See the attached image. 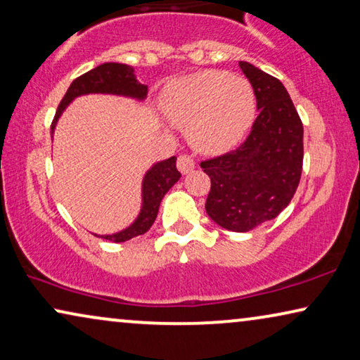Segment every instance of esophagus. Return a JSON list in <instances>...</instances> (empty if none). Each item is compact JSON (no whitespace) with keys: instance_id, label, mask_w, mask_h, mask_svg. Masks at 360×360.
<instances>
[{"instance_id":"esophagus-1","label":"esophagus","mask_w":360,"mask_h":360,"mask_svg":"<svg viewBox=\"0 0 360 360\" xmlns=\"http://www.w3.org/2000/svg\"><path fill=\"white\" fill-rule=\"evenodd\" d=\"M194 168H195V161H194V158H192V156H189V155H181L179 156V158H178V169L181 171L182 174L191 173V171Z\"/></svg>"}]
</instances>
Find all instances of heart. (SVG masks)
Masks as SVG:
<instances>
[{"label": "heart", "instance_id": "1", "mask_svg": "<svg viewBox=\"0 0 360 360\" xmlns=\"http://www.w3.org/2000/svg\"><path fill=\"white\" fill-rule=\"evenodd\" d=\"M163 109L187 127L191 143L207 153L235 146L255 119V93L245 78L224 72H199L168 86Z\"/></svg>", "mask_w": 360, "mask_h": 360}]
</instances>
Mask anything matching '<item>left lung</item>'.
<instances>
[{
  "mask_svg": "<svg viewBox=\"0 0 360 360\" xmlns=\"http://www.w3.org/2000/svg\"><path fill=\"white\" fill-rule=\"evenodd\" d=\"M259 110L236 150L205 160L210 178L205 210L221 229L245 233L276 219L290 204L302 176L303 125L279 79L240 62Z\"/></svg>",
  "mask_w": 360,
  "mask_h": 360,
  "instance_id": "obj_1",
  "label": "left lung"
}]
</instances>
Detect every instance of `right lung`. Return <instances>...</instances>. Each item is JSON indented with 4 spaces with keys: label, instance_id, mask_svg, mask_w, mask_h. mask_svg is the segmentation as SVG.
<instances>
[{
    "label": "right lung",
    "instance_id": "1",
    "mask_svg": "<svg viewBox=\"0 0 360 360\" xmlns=\"http://www.w3.org/2000/svg\"><path fill=\"white\" fill-rule=\"evenodd\" d=\"M91 93H103V94H117V96H129L135 99H145L148 93V86L141 84L136 81L134 75V68L127 67L124 63H103L99 67L91 70V72L81 75L70 84L67 93H65L62 103H60L57 114H55L52 130L55 124L65 108L72 103L75 98L83 94ZM181 173L176 169V156L160 161L151 166V169L145 174L143 186H141V197H143V204H141L140 215L131 224L129 229H125L114 235H101L99 238L104 240L122 243L131 240V238L143 235L150 230L153 221L158 215V209L166 192L179 181ZM98 236V235H96Z\"/></svg>",
    "mask_w": 360,
    "mask_h": 360
}]
</instances>
